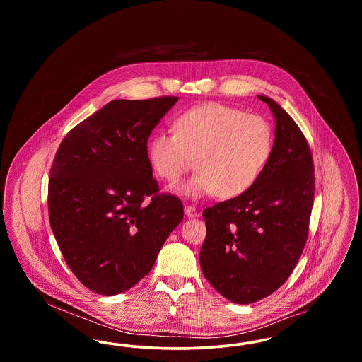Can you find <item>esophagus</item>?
<instances>
[{
    "mask_svg": "<svg viewBox=\"0 0 362 362\" xmlns=\"http://www.w3.org/2000/svg\"><path fill=\"white\" fill-rule=\"evenodd\" d=\"M185 214L187 217H197L198 211H197L195 206H192V205H185Z\"/></svg>",
    "mask_w": 362,
    "mask_h": 362,
    "instance_id": "esophagus-1",
    "label": "esophagus"
}]
</instances>
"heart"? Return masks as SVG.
I'll list each match as a JSON object with an SVG mask.
<instances>
[{
    "mask_svg": "<svg viewBox=\"0 0 362 362\" xmlns=\"http://www.w3.org/2000/svg\"><path fill=\"white\" fill-rule=\"evenodd\" d=\"M272 124L259 115L220 103L189 108L175 121V133L158 132L149 144L153 171L179 183L195 164L199 168L183 187L198 198L216 192L235 198L251 189L273 152Z\"/></svg>",
    "mask_w": 362,
    "mask_h": 362,
    "instance_id": "1",
    "label": "heart"
}]
</instances>
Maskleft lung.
<instances>
[{"mask_svg":"<svg viewBox=\"0 0 362 362\" xmlns=\"http://www.w3.org/2000/svg\"><path fill=\"white\" fill-rule=\"evenodd\" d=\"M276 138L266 168L244 194L206 207L199 263L210 285L232 303L262 300L292 274L308 238L315 197L310 145L273 99Z\"/></svg>","mask_w":362,"mask_h":362,"instance_id":"1","label":"left lung"}]
</instances>
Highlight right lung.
Masks as SVG:
<instances>
[{"mask_svg":"<svg viewBox=\"0 0 362 362\" xmlns=\"http://www.w3.org/2000/svg\"><path fill=\"white\" fill-rule=\"evenodd\" d=\"M177 100H112L73 127L57 151L50 225L70 270L92 292L133 288L183 220L182 201L158 194L148 157V138Z\"/></svg>","mask_w":362,"mask_h":362,"instance_id":"add662e5","label":"right lung"}]
</instances>
